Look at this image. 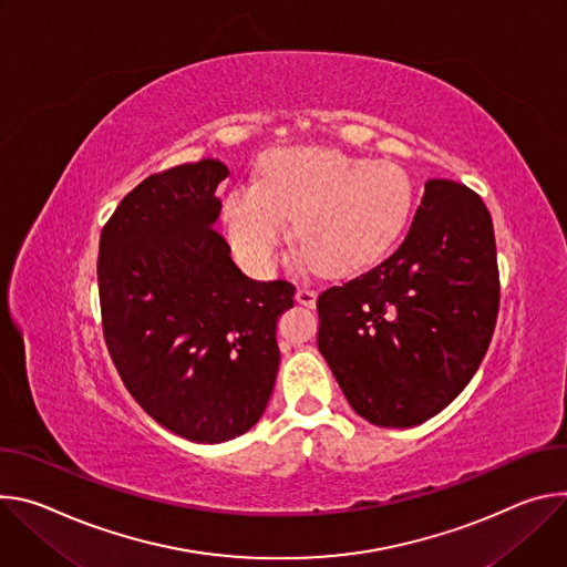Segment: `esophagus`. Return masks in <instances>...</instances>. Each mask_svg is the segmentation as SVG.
Listing matches in <instances>:
<instances>
[{"mask_svg":"<svg viewBox=\"0 0 567 567\" xmlns=\"http://www.w3.org/2000/svg\"><path fill=\"white\" fill-rule=\"evenodd\" d=\"M295 299H297V303H301V306H306V308H312L316 306V299H318V292L312 290L310 286H299L297 288V292H295Z\"/></svg>","mask_w":567,"mask_h":567,"instance_id":"1","label":"esophagus"}]
</instances>
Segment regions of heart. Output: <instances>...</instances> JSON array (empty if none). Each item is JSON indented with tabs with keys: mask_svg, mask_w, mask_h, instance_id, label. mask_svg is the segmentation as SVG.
<instances>
[{
	"mask_svg": "<svg viewBox=\"0 0 567 567\" xmlns=\"http://www.w3.org/2000/svg\"><path fill=\"white\" fill-rule=\"evenodd\" d=\"M414 209V186L394 162L329 148L266 155L255 186H234L220 216L236 255L268 268L292 220V240L324 272L347 275L379 261L401 238Z\"/></svg>",
	"mask_w": 567,
	"mask_h": 567,
	"instance_id": "1",
	"label": "heart"
}]
</instances>
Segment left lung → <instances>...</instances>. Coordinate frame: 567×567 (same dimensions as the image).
<instances>
[{
    "mask_svg": "<svg viewBox=\"0 0 567 567\" xmlns=\"http://www.w3.org/2000/svg\"><path fill=\"white\" fill-rule=\"evenodd\" d=\"M499 277L482 198L427 179L405 240L318 299V347L349 405L381 427H412L468 385L493 338Z\"/></svg>",
    "mask_w": 567,
    "mask_h": 567,
    "instance_id": "obj_1",
    "label": "left lung"
}]
</instances>
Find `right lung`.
Here are the masks:
<instances>
[{"mask_svg": "<svg viewBox=\"0 0 567 567\" xmlns=\"http://www.w3.org/2000/svg\"><path fill=\"white\" fill-rule=\"evenodd\" d=\"M218 159L155 173L101 231L99 299L110 358L133 399L166 430L223 444L255 425L279 369L277 320L290 281H255L214 229Z\"/></svg>", "mask_w": 567, "mask_h": 567, "instance_id": "add662e5", "label": "right lung"}]
</instances>
